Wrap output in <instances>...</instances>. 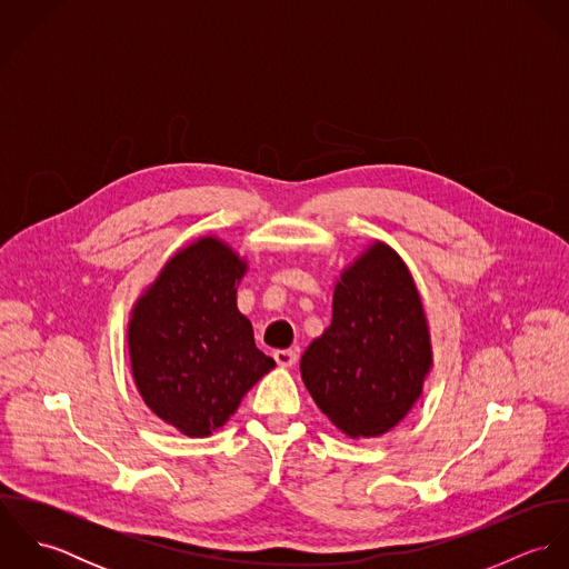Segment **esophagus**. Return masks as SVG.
<instances>
[{"mask_svg": "<svg viewBox=\"0 0 569 569\" xmlns=\"http://www.w3.org/2000/svg\"><path fill=\"white\" fill-rule=\"evenodd\" d=\"M273 359H276V363H278V366L289 368V366H293V363H296L298 355H296V350H276V352H273Z\"/></svg>", "mask_w": 569, "mask_h": 569, "instance_id": "34e87169", "label": "esophagus"}]
</instances>
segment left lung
<instances>
[{
    "instance_id": "8db88e82",
    "label": "left lung",
    "mask_w": 569,
    "mask_h": 569,
    "mask_svg": "<svg viewBox=\"0 0 569 569\" xmlns=\"http://www.w3.org/2000/svg\"><path fill=\"white\" fill-rule=\"evenodd\" d=\"M431 366L427 320L403 260L372 244L335 287L332 322L300 359L307 390L352 438L390 431Z\"/></svg>"
}]
</instances>
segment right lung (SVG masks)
Here are the masks:
<instances>
[{"instance_id":"1","label":"right lung","mask_w":569,"mask_h":569,"mask_svg":"<svg viewBox=\"0 0 569 569\" xmlns=\"http://www.w3.org/2000/svg\"><path fill=\"white\" fill-rule=\"evenodd\" d=\"M244 262L217 239L172 256L133 309L129 352L136 386L163 422L210 436L276 361L253 343L237 309Z\"/></svg>"}]
</instances>
